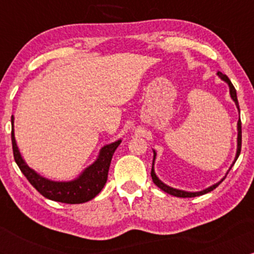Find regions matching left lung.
<instances>
[{
	"mask_svg": "<svg viewBox=\"0 0 254 254\" xmlns=\"http://www.w3.org/2000/svg\"><path fill=\"white\" fill-rule=\"evenodd\" d=\"M216 75L219 76V77L221 78L222 81L226 82V83L229 84V88H230V96H231L232 101L235 102V104H236V107H237V109H238V113H240V107H238V101H237L236 89H235L234 84L231 83V81H230L229 77H227L226 75H224V73L217 72ZM241 141H242V131H241V119H238V122H237V150H236V156H235L234 162H232V165L230 166V168H229V171H227V172H226V175H227V173L230 172V170H231L232 166H234V165H235V162H236V160L238 158V156H240V152H241ZM152 151H153V161H152V170H151V177H152L153 183H155L156 186L158 187V188L162 189L163 191H166V193L171 194V195H173V196H178V198H193V196L203 195V194H206V193H209V191L214 190V189L216 188V187L219 186V184L221 183L222 181H224L225 177H226V175H225V177H224V178L221 179V181H219V182H217V183L212 184V186L207 187V188L203 189V190H199V191H187V190H182V189H176V188H172V187H170V186H167V184L163 183V182L161 181V179L158 178L157 176H156V173H155V167H153V166H155V160H156V155H157V153H156V151H155V150H152Z\"/></svg>",
	"mask_w": 254,
	"mask_h": 254,
	"instance_id": "1",
	"label": "left lung"
}]
</instances>
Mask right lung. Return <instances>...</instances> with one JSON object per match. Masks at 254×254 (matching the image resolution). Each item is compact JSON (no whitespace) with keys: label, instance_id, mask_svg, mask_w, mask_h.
Listing matches in <instances>:
<instances>
[{"label":"right lung","instance_id":"right-lung-1","mask_svg":"<svg viewBox=\"0 0 254 254\" xmlns=\"http://www.w3.org/2000/svg\"><path fill=\"white\" fill-rule=\"evenodd\" d=\"M12 147H13L14 161L27 177L33 187L45 198L54 201H60L66 204H82L92 200L99 191L103 189L108 178L109 166L118 146L122 142V139L117 141L104 145L99 150L98 157L92 165L84 168L78 177L72 181H51L45 178L25 163L18 148L16 137H14V117L12 115Z\"/></svg>","mask_w":254,"mask_h":254}]
</instances>
